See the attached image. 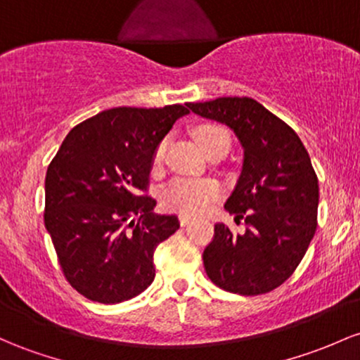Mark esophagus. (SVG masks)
Here are the masks:
<instances>
[{"mask_svg":"<svg viewBox=\"0 0 360 360\" xmlns=\"http://www.w3.org/2000/svg\"><path fill=\"white\" fill-rule=\"evenodd\" d=\"M191 220H195L191 215H184V213H181V215H179V224L183 225V227H184V225H188L189 222H191Z\"/></svg>","mask_w":360,"mask_h":360,"instance_id":"1","label":"esophagus"}]
</instances>
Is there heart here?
Here are the masks:
<instances>
[{
    "mask_svg": "<svg viewBox=\"0 0 360 360\" xmlns=\"http://www.w3.org/2000/svg\"><path fill=\"white\" fill-rule=\"evenodd\" d=\"M195 138L205 153L212 152L219 145H231V135L219 124H201L195 129ZM167 140H162L153 152V167H160L165 159ZM220 196V186L212 179H191L177 177L160 189V201L165 208L181 213H203Z\"/></svg>",
    "mask_w": 360,
    "mask_h": 360,
    "instance_id": "obj_1",
    "label": "heart"
}]
</instances>
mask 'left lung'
Masks as SVG:
<instances>
[{"label":"left lung","instance_id":"left-lung-1","mask_svg":"<svg viewBox=\"0 0 360 360\" xmlns=\"http://www.w3.org/2000/svg\"><path fill=\"white\" fill-rule=\"evenodd\" d=\"M186 105L229 126L244 150L243 171L225 210L236 222L244 219L246 232L234 234L215 224L203 251L205 271L232 294H266L294 274L314 238L319 188L309 153L297 133L255 98L220 97Z\"/></svg>","mask_w":360,"mask_h":360}]
</instances>
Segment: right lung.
I'll list each match as a JSON object with an SVG mask.
<instances>
[{"label": "right lung", "instance_id": "right-lung-1", "mask_svg": "<svg viewBox=\"0 0 360 360\" xmlns=\"http://www.w3.org/2000/svg\"><path fill=\"white\" fill-rule=\"evenodd\" d=\"M189 110L114 108L66 135L46 174L44 224L75 290L117 304L155 278L153 252L179 229L145 195L157 145Z\"/></svg>", "mask_w": 360, "mask_h": 360}]
</instances>
